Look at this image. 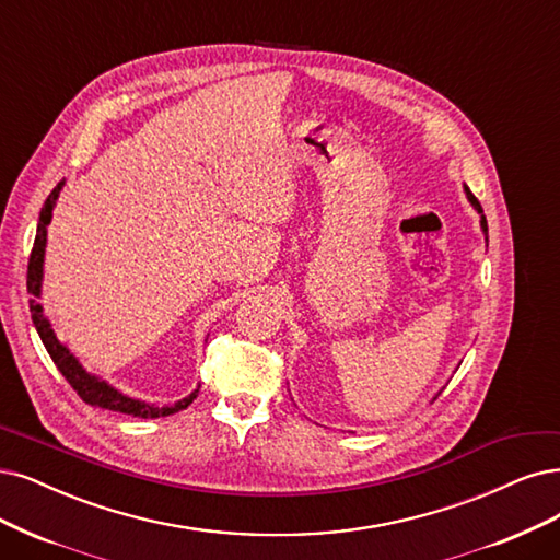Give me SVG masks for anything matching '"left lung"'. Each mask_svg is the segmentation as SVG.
<instances>
[{
	"instance_id": "left-lung-1",
	"label": "left lung",
	"mask_w": 560,
	"mask_h": 560,
	"mask_svg": "<svg viewBox=\"0 0 560 560\" xmlns=\"http://www.w3.org/2000/svg\"><path fill=\"white\" fill-rule=\"evenodd\" d=\"M464 194H466L468 202L472 205V210L480 214V225H482V233H485V240L489 242V237H487V233H489V231H487V219H485V212H482V205L478 202V198H475V196H472V191L468 189V186H466V184H464ZM439 395H441V392H439ZM439 395H436V397H439ZM436 397H433V399H436ZM433 399H431V401H433Z\"/></svg>"
}]
</instances>
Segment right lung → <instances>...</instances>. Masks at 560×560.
<instances>
[{"mask_svg":"<svg viewBox=\"0 0 560 560\" xmlns=\"http://www.w3.org/2000/svg\"><path fill=\"white\" fill-rule=\"evenodd\" d=\"M61 186H65V179H61L55 186L50 196L46 198L44 207H40L34 248H32L30 265H27V293L32 295L30 312H32V320H34L36 332H38L40 341H44V346L48 350V355L52 358V362L61 371V376H65L69 381V385L78 392L80 399L90 404V406L117 410V412H124V416L144 418V420L165 418V416H173V412L184 410L198 397V387L191 392L189 397H184V399H179L175 404H168V406H156V404L133 399L129 395H124V392H119L117 387H113L108 381H103L96 374H90V371L80 364V360L71 353V350L57 339L48 316L44 314V306L38 304V298H40V285H44V260H46V244H48V225L52 221V210L57 205Z\"/></svg>","mask_w":560,"mask_h":560,"instance_id":"add662e5","label":"right lung"}]
</instances>
